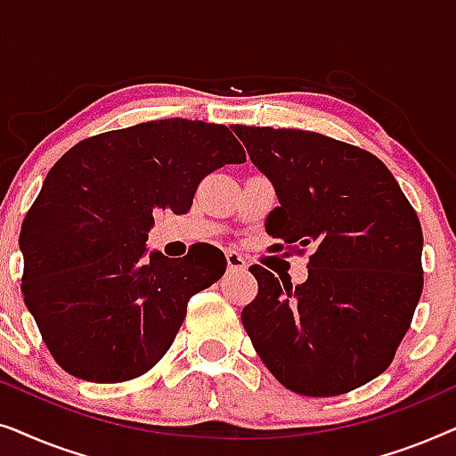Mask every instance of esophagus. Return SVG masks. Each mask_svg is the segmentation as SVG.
I'll use <instances>...</instances> for the list:
<instances>
[{"label":"esophagus","mask_w":456,"mask_h":456,"mask_svg":"<svg viewBox=\"0 0 456 456\" xmlns=\"http://www.w3.org/2000/svg\"><path fill=\"white\" fill-rule=\"evenodd\" d=\"M226 264H228L230 272H245L247 270V259L236 251L226 253Z\"/></svg>","instance_id":"obj_1"}]
</instances>
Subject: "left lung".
<instances>
[{
    "label": "left lung",
    "mask_w": 456,
    "mask_h": 456,
    "mask_svg": "<svg viewBox=\"0 0 456 456\" xmlns=\"http://www.w3.org/2000/svg\"><path fill=\"white\" fill-rule=\"evenodd\" d=\"M232 130L278 195L267 234L314 251L298 286L251 267L259 290L240 320L255 351L280 384L305 396L371 382L392 363L419 303V217L365 149L297 128Z\"/></svg>",
    "instance_id": "obj_1"
}]
</instances>
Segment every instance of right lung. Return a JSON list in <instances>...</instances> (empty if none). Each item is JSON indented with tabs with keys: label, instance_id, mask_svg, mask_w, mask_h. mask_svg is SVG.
<instances>
[{
	"label": "right lung",
	"instance_id": "right-lung-1",
	"mask_svg": "<svg viewBox=\"0 0 456 456\" xmlns=\"http://www.w3.org/2000/svg\"><path fill=\"white\" fill-rule=\"evenodd\" d=\"M247 161L224 124L151 120L80 141L55 161L20 230L22 295L49 353L86 382L151 370L186 303L226 272L220 248L151 251L153 214H186L201 180Z\"/></svg>",
	"mask_w": 456,
	"mask_h": 456
}]
</instances>
